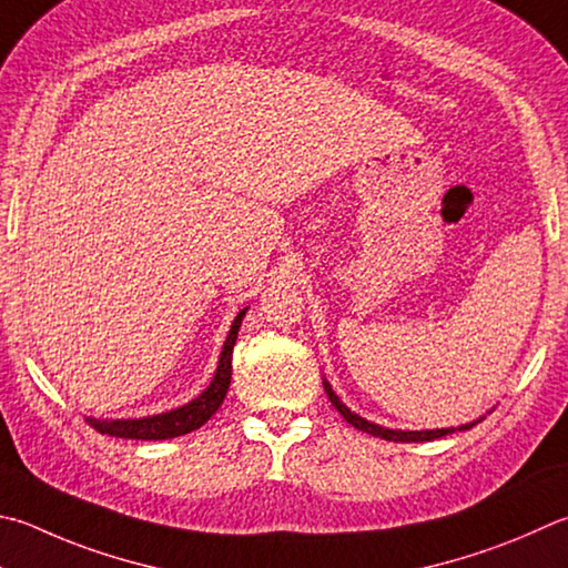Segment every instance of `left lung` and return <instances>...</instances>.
I'll return each instance as SVG.
<instances>
[{
  "label": "left lung",
  "instance_id": "1",
  "mask_svg": "<svg viewBox=\"0 0 568 568\" xmlns=\"http://www.w3.org/2000/svg\"><path fill=\"white\" fill-rule=\"evenodd\" d=\"M323 387H325V392H327V399L333 402V407L339 412V415L345 417V422H349V425H353V427L359 429V432H367V435L379 437V439H387V442H429V439H439V437L452 435V432H464V429H469V427H474V425H479V422L484 419V415H481V417H477L474 422H467V425H459V427H442V429H389V427L375 425V422H369V419H365V417L355 415V412L349 409V407L345 405V402L335 395V389L329 387L327 379H323ZM489 412H491V409H489Z\"/></svg>",
  "mask_w": 568,
  "mask_h": 568
}]
</instances>
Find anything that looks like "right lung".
Segmentation results:
<instances>
[{
  "label": "right lung",
  "instance_id": "1",
  "mask_svg": "<svg viewBox=\"0 0 568 568\" xmlns=\"http://www.w3.org/2000/svg\"><path fill=\"white\" fill-rule=\"evenodd\" d=\"M248 307L235 315L231 323L229 337H225L221 357H219V367H215V375L211 379V385L205 387L199 397H193L185 405L161 412V415H151V417H139V419H97L89 417V425L94 427L101 435L109 437H123V439H171V437H181L189 435V432L203 427L209 422L219 407L223 405L225 392H229L231 385V359H233V345L239 339V329Z\"/></svg>",
  "mask_w": 568,
  "mask_h": 568
}]
</instances>
